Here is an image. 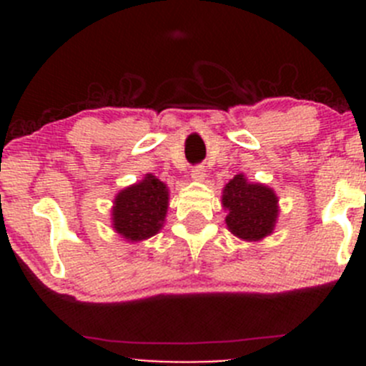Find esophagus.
I'll return each mask as SVG.
<instances>
[{
    "mask_svg": "<svg viewBox=\"0 0 366 366\" xmlns=\"http://www.w3.org/2000/svg\"><path fill=\"white\" fill-rule=\"evenodd\" d=\"M205 177H207V173H205L204 166H197V168L193 169V173H191V179L197 180V182H204Z\"/></svg>",
    "mask_w": 366,
    "mask_h": 366,
    "instance_id": "esophagus-1",
    "label": "esophagus"
}]
</instances>
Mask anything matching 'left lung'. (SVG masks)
Instances as JSON below:
<instances>
[{"instance_id":"obj_1","label":"left lung","mask_w":366,"mask_h":366,"mask_svg":"<svg viewBox=\"0 0 366 366\" xmlns=\"http://www.w3.org/2000/svg\"><path fill=\"white\" fill-rule=\"evenodd\" d=\"M278 194L260 182H249L239 173L223 187L221 204L227 210V228L246 242H258L274 232L280 216Z\"/></svg>"}]
</instances>
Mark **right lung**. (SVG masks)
Instances as JSON below:
<instances>
[{
    "label": "right lung",
    "mask_w": 366,
    "mask_h": 366,
    "mask_svg": "<svg viewBox=\"0 0 366 366\" xmlns=\"http://www.w3.org/2000/svg\"><path fill=\"white\" fill-rule=\"evenodd\" d=\"M169 205V189L156 175L147 173L139 182L117 193L112 207L113 230L127 242H142L159 234Z\"/></svg>",
    "instance_id": "right-lung-1"
}]
</instances>
